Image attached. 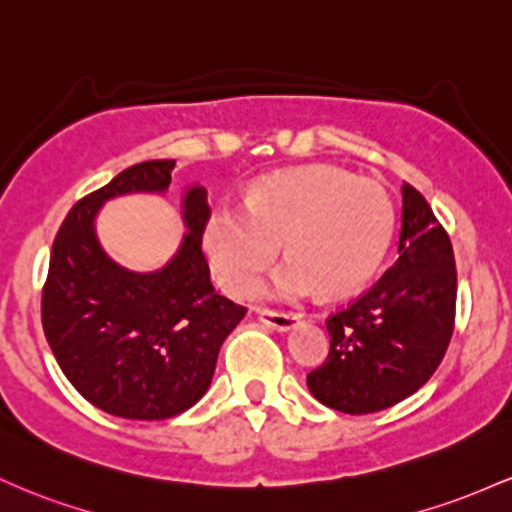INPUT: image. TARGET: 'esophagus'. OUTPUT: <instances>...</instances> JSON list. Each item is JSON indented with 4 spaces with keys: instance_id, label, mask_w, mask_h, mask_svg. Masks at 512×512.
Returning a JSON list of instances; mask_svg holds the SVG:
<instances>
[{
    "instance_id": "1",
    "label": "esophagus",
    "mask_w": 512,
    "mask_h": 512,
    "mask_svg": "<svg viewBox=\"0 0 512 512\" xmlns=\"http://www.w3.org/2000/svg\"><path fill=\"white\" fill-rule=\"evenodd\" d=\"M256 314L263 324L273 326V329H278V331L292 329V326L300 324V319H302V314H297V312H280V309H268V307H256Z\"/></svg>"
}]
</instances>
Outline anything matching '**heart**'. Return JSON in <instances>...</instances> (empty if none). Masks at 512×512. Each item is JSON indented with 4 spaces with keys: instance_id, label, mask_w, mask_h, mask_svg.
<instances>
[{
    "instance_id": "heart-1",
    "label": "heart",
    "mask_w": 512,
    "mask_h": 512,
    "mask_svg": "<svg viewBox=\"0 0 512 512\" xmlns=\"http://www.w3.org/2000/svg\"><path fill=\"white\" fill-rule=\"evenodd\" d=\"M244 208L225 205L205 227L212 273L234 297L256 290L280 244L290 261L273 273L271 295L300 297L317 285L329 297L350 295L377 271L394 232L384 186L331 166L266 176Z\"/></svg>"
}]
</instances>
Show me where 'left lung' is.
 Instances as JSON below:
<instances>
[{"label": "left lung", "mask_w": 512, "mask_h": 512, "mask_svg": "<svg viewBox=\"0 0 512 512\" xmlns=\"http://www.w3.org/2000/svg\"><path fill=\"white\" fill-rule=\"evenodd\" d=\"M401 195L399 258L326 319L329 355L307 375L321 404L350 416L389 409L418 392L438 370L455 329L452 241L411 183Z\"/></svg>", "instance_id": "obj_1"}]
</instances>
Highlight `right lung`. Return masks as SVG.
Returning <instances> with one entry per match:
<instances>
[{"label": "right lung", "instance_id": "add662e5", "mask_svg": "<svg viewBox=\"0 0 512 512\" xmlns=\"http://www.w3.org/2000/svg\"><path fill=\"white\" fill-rule=\"evenodd\" d=\"M174 159H152L120 171L72 205L57 229L40 300L43 331L72 387L96 409L132 421H164L208 392L217 353L246 307L210 283L203 234L208 193L183 198L188 234L162 271L132 273L96 241L103 200L169 188Z\"/></svg>", "mask_w": 512, "mask_h": 512}]
</instances>
